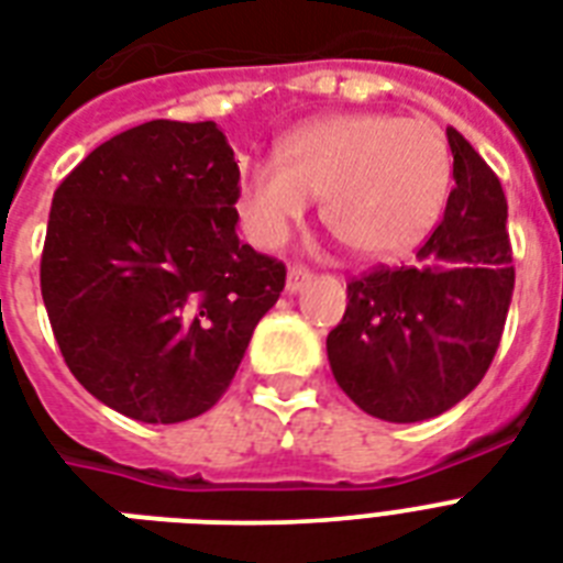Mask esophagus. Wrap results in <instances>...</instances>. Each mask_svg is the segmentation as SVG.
<instances>
[{
  "label": "esophagus",
  "mask_w": 563,
  "mask_h": 563,
  "mask_svg": "<svg viewBox=\"0 0 563 563\" xmlns=\"http://www.w3.org/2000/svg\"><path fill=\"white\" fill-rule=\"evenodd\" d=\"M309 280H312V274H309L307 268H300V265H291L289 274H286V291H289V295H298V291L307 289Z\"/></svg>",
  "instance_id": "1"
}]
</instances>
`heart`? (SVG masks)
<instances>
[{"label": "heart", "mask_w": 563, "mask_h": 563, "mask_svg": "<svg viewBox=\"0 0 563 563\" xmlns=\"http://www.w3.org/2000/svg\"><path fill=\"white\" fill-rule=\"evenodd\" d=\"M453 180L429 119L339 113L295 128L277 157L242 163L236 212L256 247H280L321 198L324 224L365 260H400L435 228Z\"/></svg>", "instance_id": "heart-1"}]
</instances>
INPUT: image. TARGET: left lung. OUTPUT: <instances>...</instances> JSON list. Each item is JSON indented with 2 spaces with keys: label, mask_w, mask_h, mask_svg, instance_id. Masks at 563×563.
<instances>
[{
  "label": "left lung",
  "mask_w": 563,
  "mask_h": 563,
  "mask_svg": "<svg viewBox=\"0 0 563 563\" xmlns=\"http://www.w3.org/2000/svg\"><path fill=\"white\" fill-rule=\"evenodd\" d=\"M446 143L455 187L420 263L347 283L342 324L327 335L339 388L388 423L435 418L482 383L515 291L506 192L455 128Z\"/></svg>",
  "instance_id": "8db88e82"
}]
</instances>
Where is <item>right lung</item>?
Returning a JSON list of instances; mask_svg holds the SVG:
<instances>
[{"mask_svg":"<svg viewBox=\"0 0 563 563\" xmlns=\"http://www.w3.org/2000/svg\"><path fill=\"white\" fill-rule=\"evenodd\" d=\"M236 184L216 122L154 119L55 189L43 303L75 379L125 418L212 409L280 298L286 265L236 236Z\"/></svg>","mask_w":563,"mask_h":563,"instance_id":"right-lung-1","label":"right lung"}]
</instances>
